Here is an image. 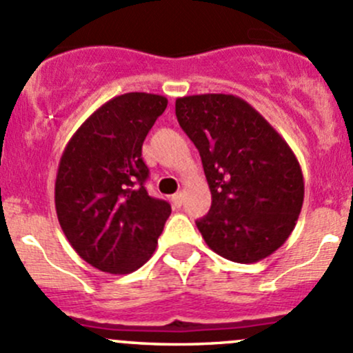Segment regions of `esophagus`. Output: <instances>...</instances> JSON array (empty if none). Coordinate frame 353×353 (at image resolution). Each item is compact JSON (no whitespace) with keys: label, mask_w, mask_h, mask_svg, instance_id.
<instances>
[{"label":"esophagus","mask_w":353,"mask_h":353,"mask_svg":"<svg viewBox=\"0 0 353 353\" xmlns=\"http://www.w3.org/2000/svg\"><path fill=\"white\" fill-rule=\"evenodd\" d=\"M170 203H172L174 208H181V205H183V193L172 194V198H170Z\"/></svg>","instance_id":"34e87169"}]
</instances>
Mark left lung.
Masks as SVG:
<instances>
[{
  "instance_id": "obj_1",
  "label": "left lung",
  "mask_w": 353,
  "mask_h": 353,
  "mask_svg": "<svg viewBox=\"0 0 353 353\" xmlns=\"http://www.w3.org/2000/svg\"><path fill=\"white\" fill-rule=\"evenodd\" d=\"M176 116L198 148L212 206L196 227L212 251L256 263L294 230L304 201L297 157L275 128L236 95L179 97Z\"/></svg>"
}]
</instances>
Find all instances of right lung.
Instances as JSON below:
<instances>
[{
    "label": "right lung",
    "mask_w": 353,
    "mask_h": 353,
    "mask_svg": "<svg viewBox=\"0 0 353 353\" xmlns=\"http://www.w3.org/2000/svg\"><path fill=\"white\" fill-rule=\"evenodd\" d=\"M167 108L162 95L130 92L101 105L68 141L54 186L59 225L81 259L114 275L154 254L170 205L145 190L141 147Z\"/></svg>",
    "instance_id": "obj_1"
}]
</instances>
